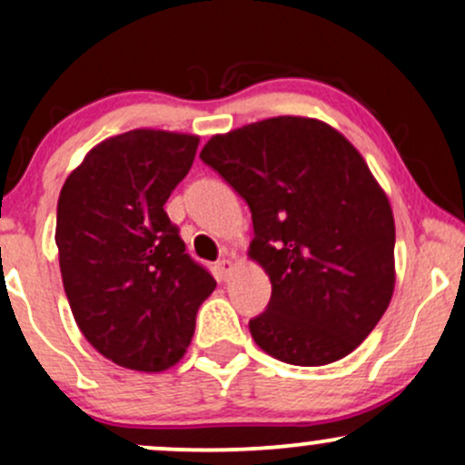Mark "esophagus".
Segmentation results:
<instances>
[{
    "label": "esophagus",
    "mask_w": 465,
    "mask_h": 465,
    "mask_svg": "<svg viewBox=\"0 0 465 465\" xmlns=\"http://www.w3.org/2000/svg\"><path fill=\"white\" fill-rule=\"evenodd\" d=\"M218 270H220V273H223V276H229V273H232V270H233V261L229 256H223L218 261Z\"/></svg>",
    "instance_id": "34e87169"
}]
</instances>
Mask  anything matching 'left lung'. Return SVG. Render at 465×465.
Segmentation results:
<instances>
[{"instance_id":"obj_1","label":"left lung","mask_w":465,"mask_h":465,"mask_svg":"<svg viewBox=\"0 0 465 465\" xmlns=\"http://www.w3.org/2000/svg\"><path fill=\"white\" fill-rule=\"evenodd\" d=\"M252 209L249 258L272 298L249 321L262 351L327 365L359 348L394 292V216L363 155L314 117L278 115L200 151Z\"/></svg>"}]
</instances>
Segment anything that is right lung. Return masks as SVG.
<instances>
[{
    "label": "right lung",
    "mask_w": 465,
    "mask_h": 465,
    "mask_svg": "<svg viewBox=\"0 0 465 465\" xmlns=\"http://www.w3.org/2000/svg\"><path fill=\"white\" fill-rule=\"evenodd\" d=\"M200 138L134 129L106 138L71 171L57 200L64 292L86 341L122 368L164 372L187 351L216 281L184 253L164 203Z\"/></svg>",
    "instance_id": "obj_1"
}]
</instances>
